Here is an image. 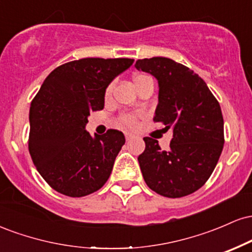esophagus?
Returning <instances> with one entry per match:
<instances>
[{
    "label": "esophagus",
    "mask_w": 252,
    "mask_h": 252,
    "mask_svg": "<svg viewBox=\"0 0 252 252\" xmlns=\"http://www.w3.org/2000/svg\"><path fill=\"white\" fill-rule=\"evenodd\" d=\"M126 141H130V140H132V138L135 137V135L134 134H131V132H126Z\"/></svg>",
    "instance_id": "34e87169"
}]
</instances>
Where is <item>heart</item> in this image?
<instances>
[{"label": "heart", "mask_w": 252, "mask_h": 252, "mask_svg": "<svg viewBox=\"0 0 252 252\" xmlns=\"http://www.w3.org/2000/svg\"><path fill=\"white\" fill-rule=\"evenodd\" d=\"M152 78L149 76H146V74H137V76L134 77V85L135 88H140L141 85L144 82H147V80H150ZM112 91V85H109L108 89H106L105 91V94L106 96H109L110 94H111ZM141 116V114H128V115H123V116L120 117V120H118V122L120 124H122V126H129V128H132V126H136V123H137V120L138 117Z\"/></svg>", "instance_id": "heart-1"}]
</instances>
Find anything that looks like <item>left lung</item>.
I'll list each match as a JSON object with an SVG mask.
<instances>
[{
  "label": "left lung",
  "instance_id": "left-lung-1",
  "mask_svg": "<svg viewBox=\"0 0 252 252\" xmlns=\"http://www.w3.org/2000/svg\"><path fill=\"white\" fill-rule=\"evenodd\" d=\"M135 67L158 79L154 122L173 132L168 150L143 138L146 149L137 160L144 181L167 198L192 194L209 180L224 147L220 105L198 74L169 58L140 59Z\"/></svg>",
  "mask_w": 252,
  "mask_h": 252
}]
</instances>
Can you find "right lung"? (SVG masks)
Wrapping results in <instances>:
<instances>
[{
	"label": "right lung",
	"mask_w": 252,
	"mask_h": 252,
	"mask_svg": "<svg viewBox=\"0 0 252 252\" xmlns=\"http://www.w3.org/2000/svg\"><path fill=\"white\" fill-rule=\"evenodd\" d=\"M134 59L84 58L57 67L32 100L28 149L37 172L57 192L80 198L108 181L126 143L110 129L92 137L85 130L90 112L104 108L109 84Z\"/></svg>",
	"instance_id": "1"
}]
</instances>
